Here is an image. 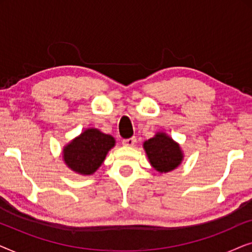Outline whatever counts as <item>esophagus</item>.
<instances>
[{
  "label": "esophagus",
  "mask_w": 252,
  "mask_h": 252,
  "mask_svg": "<svg viewBox=\"0 0 252 252\" xmlns=\"http://www.w3.org/2000/svg\"><path fill=\"white\" fill-rule=\"evenodd\" d=\"M135 142H136V137L135 136H132V137H129V139H124L123 140V144H124V146H126V147H133L134 144H135Z\"/></svg>",
  "instance_id": "esophagus-1"
}]
</instances>
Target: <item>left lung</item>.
I'll return each mask as SVG.
<instances>
[{
  "label": "left lung",
  "mask_w": 252,
  "mask_h": 252,
  "mask_svg": "<svg viewBox=\"0 0 252 252\" xmlns=\"http://www.w3.org/2000/svg\"><path fill=\"white\" fill-rule=\"evenodd\" d=\"M143 147L150 164L158 172L174 170L182 160V153L179 144L165 133H158L153 139L146 141Z\"/></svg>",
  "instance_id": "8db88e82"
}]
</instances>
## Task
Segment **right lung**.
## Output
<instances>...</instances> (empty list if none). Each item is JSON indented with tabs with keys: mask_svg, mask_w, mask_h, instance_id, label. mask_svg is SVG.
Wrapping results in <instances>:
<instances>
[{
	"mask_svg": "<svg viewBox=\"0 0 252 252\" xmlns=\"http://www.w3.org/2000/svg\"><path fill=\"white\" fill-rule=\"evenodd\" d=\"M115 146V139L98 129L85 130L64 149V160L71 170L80 174H93Z\"/></svg>",
	"mask_w": 252,
	"mask_h": 252,
	"instance_id": "obj_1",
	"label": "right lung"
}]
</instances>
